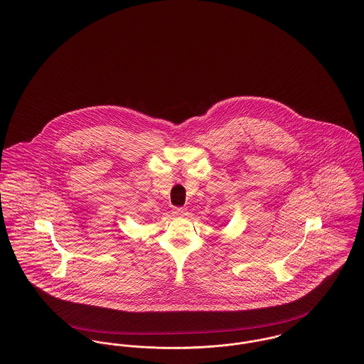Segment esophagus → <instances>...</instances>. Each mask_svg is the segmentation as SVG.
Returning <instances> with one entry per match:
<instances>
[{
    "instance_id": "34e87169",
    "label": "esophagus",
    "mask_w": 364,
    "mask_h": 364,
    "mask_svg": "<svg viewBox=\"0 0 364 364\" xmlns=\"http://www.w3.org/2000/svg\"><path fill=\"white\" fill-rule=\"evenodd\" d=\"M173 213L176 215H184V214H187V209L186 208H174Z\"/></svg>"
}]
</instances>
